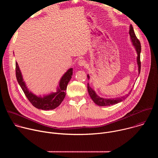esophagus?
<instances>
[{"label":"esophagus","mask_w":158,"mask_h":158,"mask_svg":"<svg viewBox=\"0 0 158 158\" xmlns=\"http://www.w3.org/2000/svg\"><path fill=\"white\" fill-rule=\"evenodd\" d=\"M85 64H86V62H85V61L84 59H80L78 61V64L80 66H84V65H85Z\"/></svg>","instance_id":"34e87169"}]
</instances>
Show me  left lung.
Returning a JSON list of instances; mask_svg holds the SVG:
<instances>
[{"label":"left lung","mask_w":158,"mask_h":158,"mask_svg":"<svg viewBox=\"0 0 158 158\" xmlns=\"http://www.w3.org/2000/svg\"><path fill=\"white\" fill-rule=\"evenodd\" d=\"M129 34L130 35L131 42H132V46H134L135 50H136L137 55H138L137 64L138 65V73L139 74L140 71H141L140 54H141V44H140L139 40L136 37V35H135V33H134V31L132 25H130ZM87 78H88V80H89L90 76L89 74H87ZM87 90H88V93H89L90 97L91 98L92 100L94 101V102L95 104H96L98 106H110V105H113L115 104H118V103L124 101L126 98H127L129 96V94L131 93L132 89L130 90L129 92L127 94H126L125 96L119 97V98H109V99L101 98L100 96H99L96 94L94 90L90 87L89 83H87Z\"/></svg>","instance_id":"obj_1"}]
</instances>
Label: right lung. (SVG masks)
<instances>
[{
	"instance_id": "obj_1",
	"label": "right lung",
	"mask_w": 158,
	"mask_h": 158,
	"mask_svg": "<svg viewBox=\"0 0 158 158\" xmlns=\"http://www.w3.org/2000/svg\"><path fill=\"white\" fill-rule=\"evenodd\" d=\"M15 73L18 83L24 91L26 96L31 103L36 108L44 110H52L57 107L64 100L65 96L67 86L73 76V68L67 70L60 78L56 93H51L48 94L37 96L32 93L27 88L24 81L21 71L17 62H15Z\"/></svg>"
}]
</instances>
